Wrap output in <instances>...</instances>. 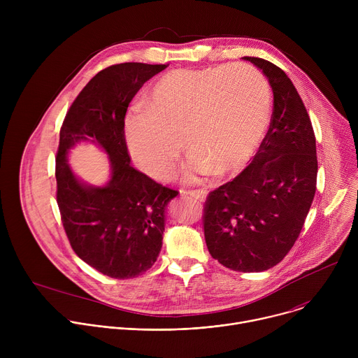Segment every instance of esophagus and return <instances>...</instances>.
Masks as SVG:
<instances>
[{
  "mask_svg": "<svg viewBox=\"0 0 358 358\" xmlns=\"http://www.w3.org/2000/svg\"><path fill=\"white\" fill-rule=\"evenodd\" d=\"M181 195H189V196L195 198L196 201H203L207 196V191L206 189H191V191L181 189Z\"/></svg>",
  "mask_w": 358,
  "mask_h": 358,
  "instance_id": "obj_1",
  "label": "esophagus"
}]
</instances>
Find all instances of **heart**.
<instances>
[{
  "mask_svg": "<svg viewBox=\"0 0 358 358\" xmlns=\"http://www.w3.org/2000/svg\"><path fill=\"white\" fill-rule=\"evenodd\" d=\"M269 119L271 89L253 66L174 69L126 116L124 137L133 162L157 181L176 174L181 140L191 155V178L229 176L252 159Z\"/></svg>",
  "mask_w": 358,
  "mask_h": 358,
  "instance_id": "obj_1",
  "label": "heart"
}]
</instances>
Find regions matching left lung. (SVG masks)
Instances as JSON below:
<instances>
[{
    "label": "left lung",
    "instance_id": "left-lung-1",
    "mask_svg": "<svg viewBox=\"0 0 358 358\" xmlns=\"http://www.w3.org/2000/svg\"><path fill=\"white\" fill-rule=\"evenodd\" d=\"M273 92L269 130L252 163L211 191L202 227L211 257L236 272L278 265L294 245L316 194V137L287 75L262 58L245 57Z\"/></svg>",
    "mask_w": 358,
    "mask_h": 358
}]
</instances>
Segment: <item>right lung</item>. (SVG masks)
Returning <instances> with one entry per match:
<instances>
[{"mask_svg": "<svg viewBox=\"0 0 358 358\" xmlns=\"http://www.w3.org/2000/svg\"><path fill=\"white\" fill-rule=\"evenodd\" d=\"M166 68L126 62L100 71L73 100L59 133L55 177L64 229L83 262L115 279L136 278L157 261L167 203L178 195L130 166L124 137L131 99ZM89 138L111 159L105 187L82 185L66 163L67 150Z\"/></svg>", "mask_w": 358, "mask_h": 358, "instance_id": "1", "label": "right lung"}]
</instances>
